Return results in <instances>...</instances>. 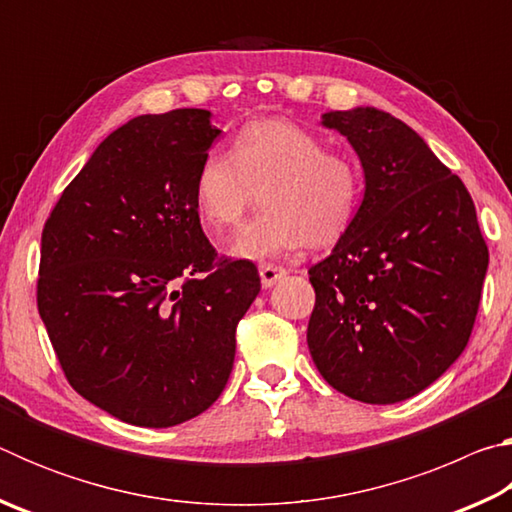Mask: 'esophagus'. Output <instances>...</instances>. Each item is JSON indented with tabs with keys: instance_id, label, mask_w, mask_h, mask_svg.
Instances as JSON below:
<instances>
[{
	"instance_id": "1",
	"label": "esophagus",
	"mask_w": 512,
	"mask_h": 512,
	"mask_svg": "<svg viewBox=\"0 0 512 512\" xmlns=\"http://www.w3.org/2000/svg\"><path fill=\"white\" fill-rule=\"evenodd\" d=\"M287 275L282 266H275V264H262L259 266V277H262V287L264 289H271L275 282H280L282 277Z\"/></svg>"
}]
</instances>
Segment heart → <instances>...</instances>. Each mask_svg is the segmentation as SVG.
Here are the masks:
<instances>
[{"mask_svg": "<svg viewBox=\"0 0 512 512\" xmlns=\"http://www.w3.org/2000/svg\"><path fill=\"white\" fill-rule=\"evenodd\" d=\"M259 196L266 210L244 225L230 253L266 259L305 244H339L363 198L361 167L332 153L318 135L287 119H259L235 137L230 153L205 155L194 203L207 228H235Z\"/></svg>", "mask_w": 512, "mask_h": 512, "instance_id": "b5f03b06", "label": "heart"}]
</instances>
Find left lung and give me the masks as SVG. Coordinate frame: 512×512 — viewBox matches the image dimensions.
Here are the masks:
<instances>
[{
  "mask_svg": "<svg viewBox=\"0 0 512 512\" xmlns=\"http://www.w3.org/2000/svg\"><path fill=\"white\" fill-rule=\"evenodd\" d=\"M323 126L348 137L366 192L348 235L309 268L311 359L352 400H409L470 341L488 246L463 180L404 121L354 108Z\"/></svg>",
  "mask_w": 512,
  "mask_h": 512,
  "instance_id": "1",
  "label": "left lung"
}]
</instances>
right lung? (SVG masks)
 <instances>
[{
    "instance_id": "obj_1",
    "label": "right lung",
    "mask_w": 512,
    "mask_h": 512,
    "mask_svg": "<svg viewBox=\"0 0 512 512\" xmlns=\"http://www.w3.org/2000/svg\"><path fill=\"white\" fill-rule=\"evenodd\" d=\"M210 110L135 117L65 187L42 230L38 311L69 386L137 427H173L219 400L237 325L259 293L219 257L194 203L219 137Z\"/></svg>"
}]
</instances>
